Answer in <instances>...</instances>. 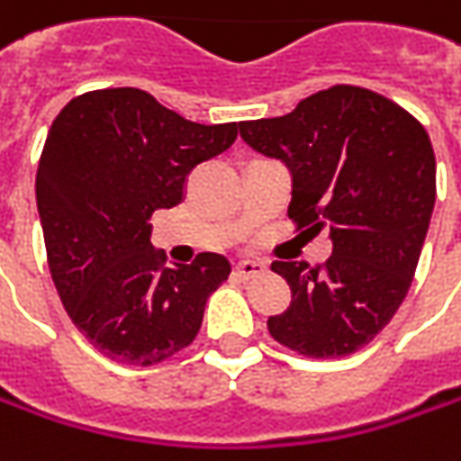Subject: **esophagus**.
Instances as JSON below:
<instances>
[{"label": "esophagus", "mask_w": 461, "mask_h": 461, "mask_svg": "<svg viewBox=\"0 0 461 461\" xmlns=\"http://www.w3.org/2000/svg\"><path fill=\"white\" fill-rule=\"evenodd\" d=\"M267 267L262 262H254V259H243L236 265V275L241 277V280H251V277H257V275H265Z\"/></svg>", "instance_id": "obj_1"}]
</instances>
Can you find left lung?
<instances>
[{
	"label": "left lung",
	"mask_w": 461,
	"mask_h": 461,
	"mask_svg": "<svg viewBox=\"0 0 461 461\" xmlns=\"http://www.w3.org/2000/svg\"><path fill=\"white\" fill-rule=\"evenodd\" d=\"M243 142L290 171L288 215L330 230L321 267L275 262L290 306L269 334L309 357L368 345L404 301L436 202V158L423 124L374 90L334 85L285 116L241 122Z\"/></svg>",
	"instance_id": "left-lung-1"
}]
</instances>
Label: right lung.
Returning a JSON list of instances; mask_svg holds the SVG:
<instances>
[{"label": "right lung", "mask_w": 461, "mask_h": 461, "mask_svg": "<svg viewBox=\"0 0 461 461\" xmlns=\"http://www.w3.org/2000/svg\"><path fill=\"white\" fill-rule=\"evenodd\" d=\"M236 137V122L196 124L137 87L93 90L59 111L35 173L49 269L75 327L108 357L152 366L199 332L230 262L204 251L163 267L150 218Z\"/></svg>", "instance_id": "obj_1"}]
</instances>
